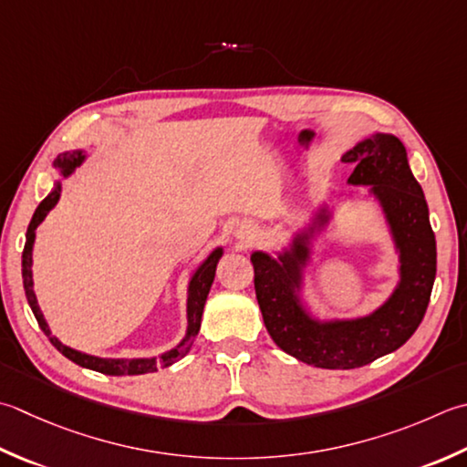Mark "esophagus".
I'll use <instances>...</instances> for the list:
<instances>
[{"instance_id": "1", "label": "esophagus", "mask_w": 467, "mask_h": 467, "mask_svg": "<svg viewBox=\"0 0 467 467\" xmlns=\"http://www.w3.org/2000/svg\"><path fill=\"white\" fill-rule=\"evenodd\" d=\"M257 236H259V231H257V226H253V224H243L239 231H236V239H239L244 246L253 244L254 241H257Z\"/></svg>"}]
</instances>
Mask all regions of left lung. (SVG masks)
Returning <instances> with one entry per match:
<instances>
[{
	"mask_svg": "<svg viewBox=\"0 0 467 467\" xmlns=\"http://www.w3.org/2000/svg\"><path fill=\"white\" fill-rule=\"evenodd\" d=\"M342 161L356 163L350 184L370 186L380 200L400 253V283L377 312L350 322L319 324L299 304L301 265L307 236L297 234L279 261L253 253L254 294L265 327L283 352L317 368L350 370L400 348L421 324L431 297L437 249L423 190L409 168L405 145L395 135L377 133L360 141ZM319 223L327 213L317 214Z\"/></svg>",
	"mask_w": 467,
	"mask_h": 467,
	"instance_id": "obj_1",
	"label": "left lung"
}]
</instances>
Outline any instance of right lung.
<instances>
[{
  "instance_id": "right-lung-1",
  "label": "right lung",
  "mask_w": 467,
  "mask_h": 467,
  "mask_svg": "<svg viewBox=\"0 0 467 467\" xmlns=\"http://www.w3.org/2000/svg\"><path fill=\"white\" fill-rule=\"evenodd\" d=\"M82 160H85L82 151L62 153L57 158V161H54V166H57L62 171V176H68L72 170L80 166ZM58 198H60V184L57 182L54 190L42 200L38 208H36V213H34L32 221H30V226H27L26 244H24V253H22V279H24V291H26L27 304H30L32 312L36 316V322H38V326L42 327V332L48 336V340L52 342L54 348L62 352L68 360L78 364V367H82V368H90V370H97V372H103V374H111V377H123V374L158 372V368L170 367V364L178 362L180 358H184L188 350L192 348V342H194V337L198 336L200 322H202L204 304H206L208 291H210V287H213L216 263H218V259L223 257V249H216V251L210 253V257L202 265H200L198 271L194 273V277H192V281H190V287H188V332H186L184 340H182L176 346V348H171L170 352L161 354L160 358H133V360L97 358V356H88V354H82V352L68 348V346H64L57 336H52L50 327H48V324H46V319H44L40 307H38V301H36V296H34V287H32L34 285V283H32V246H34L36 228H38V224L44 221L46 214H48L50 210L57 206Z\"/></svg>"
}]
</instances>
